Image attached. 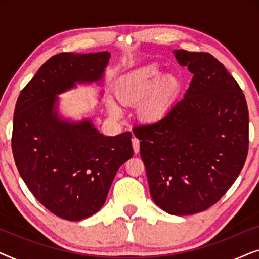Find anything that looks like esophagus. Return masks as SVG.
Returning <instances> with one entry per match:
<instances>
[{
	"mask_svg": "<svg viewBox=\"0 0 259 259\" xmlns=\"http://www.w3.org/2000/svg\"><path fill=\"white\" fill-rule=\"evenodd\" d=\"M132 145H133V151H134V153H136V154L139 153V150H140V141H139V139H138V138H136V137L132 138Z\"/></svg>",
	"mask_w": 259,
	"mask_h": 259,
	"instance_id": "1",
	"label": "esophagus"
}]
</instances>
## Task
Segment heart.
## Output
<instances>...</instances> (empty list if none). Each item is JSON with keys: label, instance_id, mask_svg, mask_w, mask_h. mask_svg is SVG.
I'll list each match as a JSON object with an SVG mask.
<instances>
[{"label": "heart", "instance_id": "b5f03b06", "mask_svg": "<svg viewBox=\"0 0 259 259\" xmlns=\"http://www.w3.org/2000/svg\"><path fill=\"white\" fill-rule=\"evenodd\" d=\"M178 93V82L172 76H162L160 68L148 65L123 76L115 87V95L123 105L140 104L139 112L147 121H158L171 109ZM112 115L121 114L115 102H108Z\"/></svg>", "mask_w": 259, "mask_h": 259}]
</instances>
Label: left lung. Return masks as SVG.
<instances>
[{"mask_svg": "<svg viewBox=\"0 0 259 259\" xmlns=\"http://www.w3.org/2000/svg\"><path fill=\"white\" fill-rule=\"evenodd\" d=\"M193 74L189 90L164 118L138 126L152 199L175 215L207 210L245 164L249 111L242 88L208 53L173 52Z\"/></svg>", "mask_w": 259, "mask_h": 259, "instance_id": "8db88e82", "label": "left lung"}]
</instances>
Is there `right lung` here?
<instances>
[{"mask_svg":"<svg viewBox=\"0 0 259 259\" xmlns=\"http://www.w3.org/2000/svg\"><path fill=\"white\" fill-rule=\"evenodd\" d=\"M111 53H60L47 60L17 99L12 150L34 197L67 221L91 217L105 204L120 166L133 155L132 134L99 133L91 120L59 118L58 97L101 80Z\"/></svg>","mask_w":259,"mask_h":259,"instance_id":"right-lung-1","label":"right lung"}]
</instances>
